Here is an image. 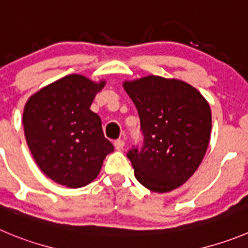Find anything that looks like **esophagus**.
Segmentation results:
<instances>
[{
	"label": "esophagus",
	"instance_id": "esophagus-1",
	"mask_svg": "<svg viewBox=\"0 0 248 248\" xmlns=\"http://www.w3.org/2000/svg\"><path fill=\"white\" fill-rule=\"evenodd\" d=\"M113 144H115V148H116L117 150H122L124 147V142L122 140H115V143H113Z\"/></svg>",
	"mask_w": 248,
	"mask_h": 248
}]
</instances>
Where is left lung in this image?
Listing matches in <instances>:
<instances>
[{"label": "left lung", "instance_id": "obj_1", "mask_svg": "<svg viewBox=\"0 0 248 248\" xmlns=\"http://www.w3.org/2000/svg\"><path fill=\"white\" fill-rule=\"evenodd\" d=\"M124 88L140 120L143 145L127 152L140 184L158 193L177 188L197 170L212 129L209 104L192 85L148 76Z\"/></svg>", "mask_w": 248, "mask_h": 248}]
</instances>
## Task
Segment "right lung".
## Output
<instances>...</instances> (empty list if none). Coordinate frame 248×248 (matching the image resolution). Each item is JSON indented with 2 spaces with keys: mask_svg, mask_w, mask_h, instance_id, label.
<instances>
[{
  "mask_svg": "<svg viewBox=\"0 0 248 248\" xmlns=\"http://www.w3.org/2000/svg\"><path fill=\"white\" fill-rule=\"evenodd\" d=\"M105 82L69 75L30 96L23 112L28 147L46 176L78 188L98 176L103 160L113 152L101 120L90 110Z\"/></svg>",
  "mask_w": 248,
  "mask_h": 248,
  "instance_id": "add662e5",
  "label": "right lung"
}]
</instances>
